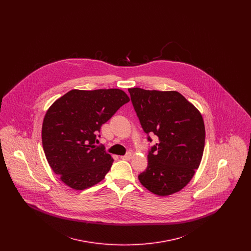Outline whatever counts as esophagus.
<instances>
[{
  "instance_id": "34e87169",
  "label": "esophagus",
  "mask_w": 251,
  "mask_h": 251,
  "mask_svg": "<svg viewBox=\"0 0 251 251\" xmlns=\"http://www.w3.org/2000/svg\"><path fill=\"white\" fill-rule=\"evenodd\" d=\"M121 159H123V160H130L131 158V152H128L127 154H125V155L121 156L120 157Z\"/></svg>"
}]
</instances>
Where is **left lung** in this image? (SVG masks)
Listing matches in <instances>:
<instances>
[{"instance_id":"1","label":"left lung","mask_w":251,"mask_h":251,"mask_svg":"<svg viewBox=\"0 0 251 251\" xmlns=\"http://www.w3.org/2000/svg\"><path fill=\"white\" fill-rule=\"evenodd\" d=\"M144 131L159 142L148 154V167L138 179L149 191L169 196L181 190L200 167L205 145L201 112L177 91L129 88Z\"/></svg>"}]
</instances>
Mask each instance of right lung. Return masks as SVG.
I'll use <instances>...</instances> for the list:
<instances>
[{
	"instance_id": "right-lung-1",
	"label": "right lung",
	"mask_w": 251,
	"mask_h": 251,
	"mask_svg": "<svg viewBox=\"0 0 251 251\" xmlns=\"http://www.w3.org/2000/svg\"><path fill=\"white\" fill-rule=\"evenodd\" d=\"M128 101V95L117 88L72 89L49 108L42 146L50 167L65 184L84 190L104 179L114 159L96 146L97 135Z\"/></svg>"
}]
</instances>
